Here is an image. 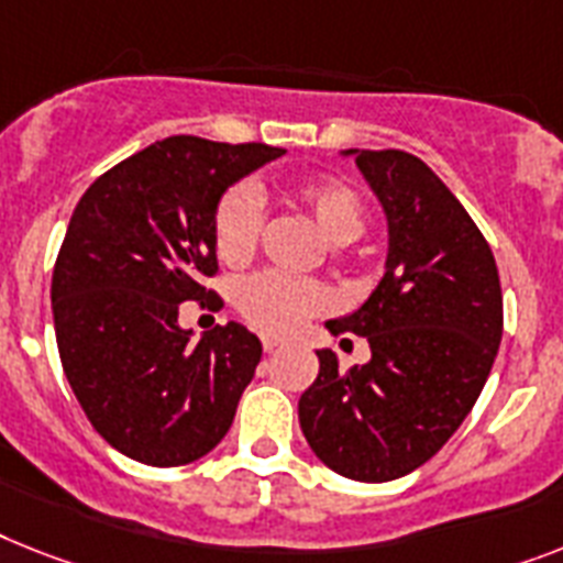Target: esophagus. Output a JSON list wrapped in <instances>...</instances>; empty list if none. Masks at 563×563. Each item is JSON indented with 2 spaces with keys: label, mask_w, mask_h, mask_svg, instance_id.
<instances>
[{
  "label": "esophagus",
  "mask_w": 563,
  "mask_h": 563,
  "mask_svg": "<svg viewBox=\"0 0 563 563\" xmlns=\"http://www.w3.org/2000/svg\"><path fill=\"white\" fill-rule=\"evenodd\" d=\"M285 345V339L273 336V333H262V347L267 351V354H273V351H278V347Z\"/></svg>",
  "instance_id": "34e87169"
}]
</instances>
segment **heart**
Listing matches in <instances>:
<instances>
[{
  "mask_svg": "<svg viewBox=\"0 0 563 563\" xmlns=\"http://www.w3.org/2000/svg\"><path fill=\"white\" fill-rule=\"evenodd\" d=\"M287 198L322 232L328 244L354 241L368 221L362 195L339 178H301L290 184ZM216 250L224 262L235 264L250 258L262 235V201L250 187L227 189L216 207ZM239 310L250 324L262 331L287 333L299 328L308 316L328 305V292L316 282L296 278L290 273L262 271L244 278L235 292Z\"/></svg>",
  "mask_w": 563,
  "mask_h": 563,
  "instance_id": "1",
  "label": "heart"
}]
</instances>
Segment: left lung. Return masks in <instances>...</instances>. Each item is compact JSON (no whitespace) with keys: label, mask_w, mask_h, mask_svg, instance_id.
Listing matches in <instances>:
<instances>
[{"label":"left lung","mask_w":563,"mask_h":563,"mask_svg":"<svg viewBox=\"0 0 563 563\" xmlns=\"http://www.w3.org/2000/svg\"><path fill=\"white\" fill-rule=\"evenodd\" d=\"M388 218L385 276L360 310L328 331L371 345L342 371L322 347L299 399L310 449L336 475L385 483L415 472L481 397L504 333L498 264L463 203L420 157L347 148Z\"/></svg>","instance_id":"8db88e82"}]
</instances>
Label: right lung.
<instances>
[{"instance_id": "obj_1", "label": "right lung", "mask_w": 563, "mask_h": 563, "mask_svg": "<svg viewBox=\"0 0 563 563\" xmlns=\"http://www.w3.org/2000/svg\"><path fill=\"white\" fill-rule=\"evenodd\" d=\"M285 155L267 143L178 134L111 166L86 189L59 247L51 308L59 360L97 434L146 466H184L230 431L262 342L227 322L192 342L180 301L221 305V195Z\"/></svg>"}]
</instances>
